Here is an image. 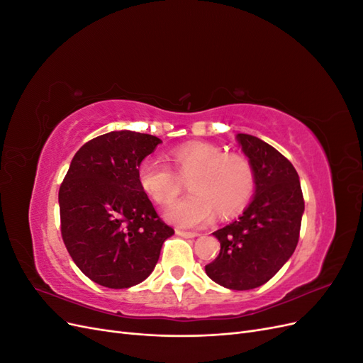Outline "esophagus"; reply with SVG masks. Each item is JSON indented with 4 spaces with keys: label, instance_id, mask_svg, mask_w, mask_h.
Segmentation results:
<instances>
[{
    "label": "esophagus",
    "instance_id": "obj_1",
    "mask_svg": "<svg viewBox=\"0 0 363 363\" xmlns=\"http://www.w3.org/2000/svg\"><path fill=\"white\" fill-rule=\"evenodd\" d=\"M175 233H177V235L182 236V238H191V239L199 236V233H195V232H186V230H180V228L175 230Z\"/></svg>",
    "mask_w": 363,
    "mask_h": 363
}]
</instances>
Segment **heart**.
<instances>
[{
  "mask_svg": "<svg viewBox=\"0 0 363 363\" xmlns=\"http://www.w3.org/2000/svg\"><path fill=\"white\" fill-rule=\"evenodd\" d=\"M169 159L179 175L189 177L191 192L164 213L168 221L180 227H203L216 212L223 218L233 216L255 194V168L242 155L225 152L207 142H191L174 148ZM174 173L167 162L151 156L139 163L138 182L152 201L167 206L180 192L182 184Z\"/></svg>",
  "mask_w": 363,
  "mask_h": 363,
  "instance_id": "b5f03b06",
  "label": "heart"
}]
</instances>
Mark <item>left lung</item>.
<instances>
[{
    "instance_id": "8db88e82",
    "label": "left lung",
    "mask_w": 363,
    "mask_h": 363,
    "mask_svg": "<svg viewBox=\"0 0 363 363\" xmlns=\"http://www.w3.org/2000/svg\"><path fill=\"white\" fill-rule=\"evenodd\" d=\"M236 139L255 168V199L236 221L213 233L221 250L206 274L224 288L248 291L265 284L292 256L304 200L286 157L256 136L239 133Z\"/></svg>"
}]
</instances>
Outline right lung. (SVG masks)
<instances>
[{
	"label": "right lung",
	"mask_w": 363,
	"mask_h": 363,
	"mask_svg": "<svg viewBox=\"0 0 363 363\" xmlns=\"http://www.w3.org/2000/svg\"><path fill=\"white\" fill-rule=\"evenodd\" d=\"M160 142L130 130L94 138L75 152L60 184L65 247L101 286L124 289L144 281L174 235L138 182L139 163Z\"/></svg>",
	"instance_id": "obj_1"
}]
</instances>
